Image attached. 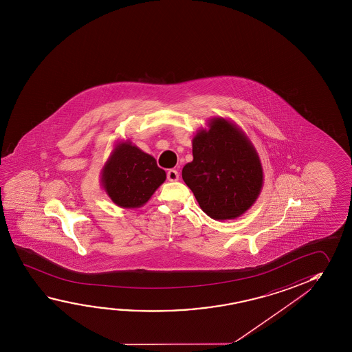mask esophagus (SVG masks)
Returning <instances> with one entry per match:
<instances>
[{
  "mask_svg": "<svg viewBox=\"0 0 352 352\" xmlns=\"http://www.w3.org/2000/svg\"><path fill=\"white\" fill-rule=\"evenodd\" d=\"M167 178L169 182H177L179 180V173L174 169H169L167 173Z\"/></svg>",
  "mask_w": 352,
  "mask_h": 352,
  "instance_id": "esophagus-1",
  "label": "esophagus"
}]
</instances>
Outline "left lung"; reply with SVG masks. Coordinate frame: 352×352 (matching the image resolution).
Here are the masks:
<instances>
[{
    "label": "left lung",
    "mask_w": 352,
    "mask_h": 352,
    "mask_svg": "<svg viewBox=\"0 0 352 352\" xmlns=\"http://www.w3.org/2000/svg\"><path fill=\"white\" fill-rule=\"evenodd\" d=\"M192 157L182 177L202 211L216 221L234 219L259 197L264 172L259 155L236 122L211 118L192 138Z\"/></svg>",
    "instance_id": "obj_1"
}]
</instances>
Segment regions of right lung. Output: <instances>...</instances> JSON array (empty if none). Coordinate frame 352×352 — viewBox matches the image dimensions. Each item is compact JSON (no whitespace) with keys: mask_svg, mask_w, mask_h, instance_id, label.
<instances>
[{"mask_svg":"<svg viewBox=\"0 0 352 352\" xmlns=\"http://www.w3.org/2000/svg\"><path fill=\"white\" fill-rule=\"evenodd\" d=\"M166 178L156 160L130 140L116 142L100 172L104 190L122 208L144 206Z\"/></svg>","mask_w":352,"mask_h":352,"instance_id":"add662e5","label":"right lung"}]
</instances>
